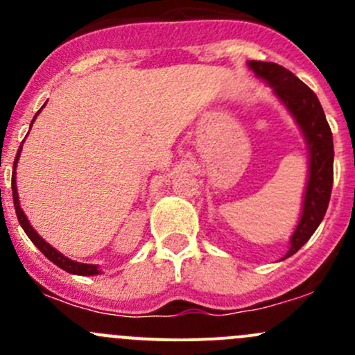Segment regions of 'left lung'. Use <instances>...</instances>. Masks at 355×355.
<instances>
[{"instance_id": "obj_1", "label": "left lung", "mask_w": 355, "mask_h": 355, "mask_svg": "<svg viewBox=\"0 0 355 355\" xmlns=\"http://www.w3.org/2000/svg\"><path fill=\"white\" fill-rule=\"evenodd\" d=\"M257 77L273 87L275 94L284 101L295 116L309 146V180L304 196L302 216L290 241L287 256L295 254L320 227L328 209L333 187V137L324 111L316 94L292 71L277 63L249 62Z\"/></svg>"}]
</instances>
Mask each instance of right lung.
Masks as SVG:
<instances>
[{
	"label": "right lung",
	"mask_w": 355,
	"mask_h": 355,
	"mask_svg": "<svg viewBox=\"0 0 355 355\" xmlns=\"http://www.w3.org/2000/svg\"><path fill=\"white\" fill-rule=\"evenodd\" d=\"M42 110V108H41ZM39 110V111H41ZM37 111V114H39ZM35 114V116H37ZM34 116V120H35ZM34 120H32V123H34ZM32 127V125H31ZM20 151H22V146L19 148V153H17L15 156V161H13V173H12V191H13V204H15V211H17V218H19L20 225H22L24 232L28 235V239L32 241V244L37 245V249L41 250L42 254H44L46 257H48L49 261H53V263L56 264V266H60L62 270L68 271V273H73V275H82V277H91V275H98L99 270L98 266H94V264H85V263H77V261H71L68 259V257L63 256V254H60L58 250L55 249V247H51L48 244L46 241H42L41 237L37 235V232L34 230V228L31 227V223H28V220L25 218L22 207H20V202H19V194H17V185H15V166H17V161H19V156H20Z\"/></svg>",
	"instance_id": "obj_1"
}]
</instances>
